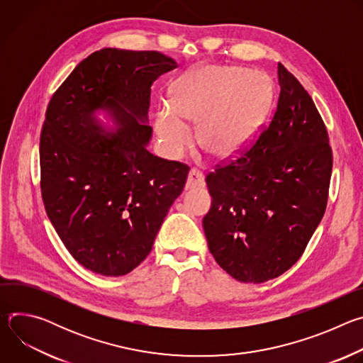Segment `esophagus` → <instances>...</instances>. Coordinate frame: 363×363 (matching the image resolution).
Returning a JSON list of instances; mask_svg holds the SVG:
<instances>
[{
	"label": "esophagus",
	"instance_id": "34e87169",
	"mask_svg": "<svg viewBox=\"0 0 363 363\" xmlns=\"http://www.w3.org/2000/svg\"><path fill=\"white\" fill-rule=\"evenodd\" d=\"M205 186V179L203 174L199 169H191L188 174V179L185 184L186 189H195V188H203Z\"/></svg>",
	"mask_w": 363,
	"mask_h": 363
}]
</instances>
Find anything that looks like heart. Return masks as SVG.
<instances>
[{
  "instance_id": "obj_1",
  "label": "heart",
  "mask_w": 363,
  "mask_h": 363,
  "mask_svg": "<svg viewBox=\"0 0 363 363\" xmlns=\"http://www.w3.org/2000/svg\"><path fill=\"white\" fill-rule=\"evenodd\" d=\"M272 97V82L262 72L240 66L195 67L174 82L171 108L158 109L155 128L164 152L178 158L191 145L185 123H198L201 149L225 160L250 143Z\"/></svg>"
}]
</instances>
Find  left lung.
Listing matches in <instances>:
<instances>
[{
  "label": "left lung",
  "mask_w": 363,
  "mask_h": 363,
  "mask_svg": "<svg viewBox=\"0 0 363 363\" xmlns=\"http://www.w3.org/2000/svg\"><path fill=\"white\" fill-rule=\"evenodd\" d=\"M269 126L240 157L206 175L202 220L216 262L242 283H264L301 257L323 218L332 175L326 126L310 94L281 65Z\"/></svg>",
  "instance_id": "left-lung-1"
}]
</instances>
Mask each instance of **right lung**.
<instances>
[{
	"label": "right lung",
	"mask_w": 363,
	"mask_h": 363,
	"mask_svg": "<svg viewBox=\"0 0 363 363\" xmlns=\"http://www.w3.org/2000/svg\"><path fill=\"white\" fill-rule=\"evenodd\" d=\"M177 67L160 51L101 48L48 103L40 136L43 202L69 252L93 273L119 277L136 269L185 186L188 165L146 149L150 86Z\"/></svg>",
	"instance_id": "obj_1"
}]
</instances>
